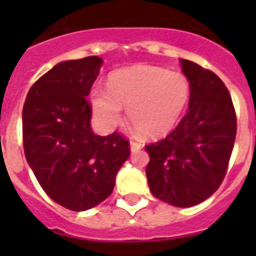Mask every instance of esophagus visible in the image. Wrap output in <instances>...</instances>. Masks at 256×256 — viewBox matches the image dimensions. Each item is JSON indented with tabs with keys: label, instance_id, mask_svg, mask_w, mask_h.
<instances>
[{
	"label": "esophagus",
	"instance_id": "obj_1",
	"mask_svg": "<svg viewBox=\"0 0 256 256\" xmlns=\"http://www.w3.org/2000/svg\"><path fill=\"white\" fill-rule=\"evenodd\" d=\"M140 148H142V144H140V142H136V140H130V148H132V152H138Z\"/></svg>",
	"mask_w": 256,
	"mask_h": 256
}]
</instances>
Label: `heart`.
I'll return each instance as SVG.
<instances>
[{
  "instance_id": "heart-1",
  "label": "heart",
  "mask_w": 256,
  "mask_h": 256,
  "mask_svg": "<svg viewBox=\"0 0 256 256\" xmlns=\"http://www.w3.org/2000/svg\"><path fill=\"white\" fill-rule=\"evenodd\" d=\"M191 96L188 78L164 68L136 65L112 72L108 88L90 92L92 112L102 126L112 128L122 120V108L132 128L144 138H160L172 130Z\"/></svg>"
}]
</instances>
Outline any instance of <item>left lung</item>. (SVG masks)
<instances>
[{
	"label": "left lung",
	"mask_w": 256,
	"mask_h": 256,
	"mask_svg": "<svg viewBox=\"0 0 256 256\" xmlns=\"http://www.w3.org/2000/svg\"><path fill=\"white\" fill-rule=\"evenodd\" d=\"M191 86L188 112L166 138L144 146L150 191L176 207L206 200L226 176L236 136V114L223 81L195 62L180 60Z\"/></svg>",
	"instance_id": "obj_1"
}]
</instances>
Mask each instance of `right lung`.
Masks as SVG:
<instances>
[{
    "label": "right lung",
    "mask_w": 256,
    "mask_h": 256,
    "mask_svg": "<svg viewBox=\"0 0 256 256\" xmlns=\"http://www.w3.org/2000/svg\"><path fill=\"white\" fill-rule=\"evenodd\" d=\"M100 66L96 56L60 62L30 88L22 108L26 160L46 194L73 211L104 202L130 156L120 132L100 136L92 130L86 96Z\"/></svg>",
    "instance_id": "1"
}]
</instances>
